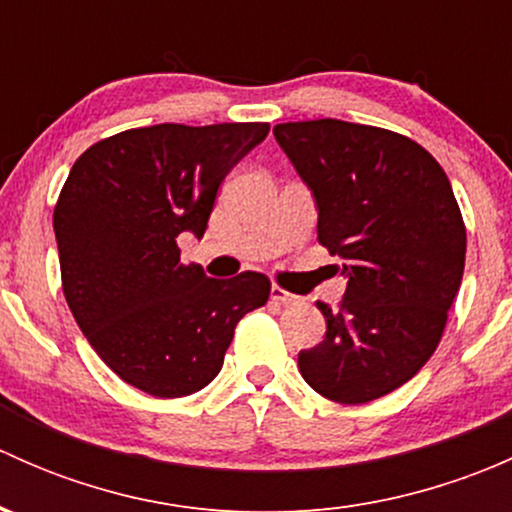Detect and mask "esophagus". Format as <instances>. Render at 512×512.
Here are the masks:
<instances>
[{"instance_id":"esophagus-1","label":"esophagus","mask_w":512,"mask_h":512,"mask_svg":"<svg viewBox=\"0 0 512 512\" xmlns=\"http://www.w3.org/2000/svg\"><path fill=\"white\" fill-rule=\"evenodd\" d=\"M270 297H272V302H277V304H294V302H299L297 294H289L287 289H282V287H277V285L270 289Z\"/></svg>"}]
</instances>
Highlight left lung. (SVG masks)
<instances>
[{
    "instance_id": "1",
    "label": "left lung",
    "mask_w": 512,
    "mask_h": 512,
    "mask_svg": "<svg viewBox=\"0 0 512 512\" xmlns=\"http://www.w3.org/2000/svg\"><path fill=\"white\" fill-rule=\"evenodd\" d=\"M317 203V240L344 262L327 334L299 352L304 381L366 404L414 379L436 352L466 265V225L438 160L401 133L319 118L275 126Z\"/></svg>"
}]
</instances>
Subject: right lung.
<instances>
[{
	"label": "right lung",
	"instance_id": "obj_1",
	"mask_svg": "<svg viewBox=\"0 0 512 512\" xmlns=\"http://www.w3.org/2000/svg\"><path fill=\"white\" fill-rule=\"evenodd\" d=\"M270 123H158L94 143L54 208L64 297L103 364L126 384L178 399L223 369L237 322L270 280H213L180 262L178 235L203 237L225 175Z\"/></svg>",
	"mask_w": 512,
	"mask_h": 512
}]
</instances>
